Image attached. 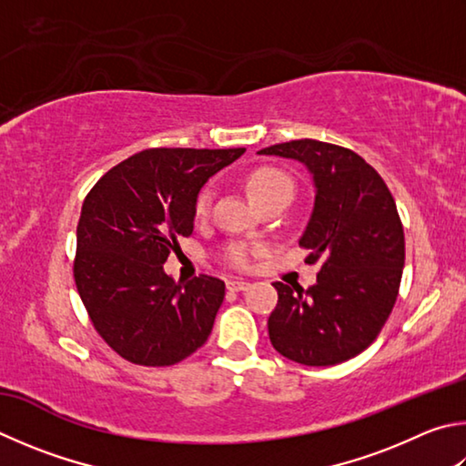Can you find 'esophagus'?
Segmentation results:
<instances>
[{
	"mask_svg": "<svg viewBox=\"0 0 466 466\" xmlns=\"http://www.w3.org/2000/svg\"><path fill=\"white\" fill-rule=\"evenodd\" d=\"M248 287H250V283L242 281V279H230V281H228V289L230 291H247Z\"/></svg>",
	"mask_w": 466,
	"mask_h": 466,
	"instance_id": "obj_1",
	"label": "esophagus"
}]
</instances>
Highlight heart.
I'll return each mask as SVG.
<instances>
[{
    "instance_id": "heart-1",
    "label": "heart",
    "mask_w": 466,
    "mask_h": 466,
    "mask_svg": "<svg viewBox=\"0 0 466 466\" xmlns=\"http://www.w3.org/2000/svg\"><path fill=\"white\" fill-rule=\"evenodd\" d=\"M247 191L248 198L255 199L258 196H265V193H273V191H293V183L289 177H287L283 171L279 168H270V167H262L252 171L247 179ZM211 201H214V189L206 187L199 191V196L196 199V216L198 218H206L209 214ZM228 258L234 267L238 268H247L250 265L252 258V250L247 247V244H234V247L228 250Z\"/></svg>"
}]
</instances>
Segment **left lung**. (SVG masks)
Here are the masks:
<instances>
[{
  "mask_svg": "<svg viewBox=\"0 0 466 466\" xmlns=\"http://www.w3.org/2000/svg\"><path fill=\"white\" fill-rule=\"evenodd\" d=\"M257 155L298 160L314 181L299 244L321 262L309 289L273 283L279 303L268 338L285 359L329 367L375 340L400 293L405 240L391 191L365 158L319 140H291Z\"/></svg>",
  "mask_w": 466,
  "mask_h": 466,
  "instance_id": "obj_1",
  "label": "left lung"
}]
</instances>
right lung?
I'll return each instance as SVG.
<instances>
[{"label":"right lung","instance_id":"add662e5","mask_svg":"<svg viewBox=\"0 0 466 466\" xmlns=\"http://www.w3.org/2000/svg\"><path fill=\"white\" fill-rule=\"evenodd\" d=\"M247 148H150L101 177L83 201L75 285L97 334L122 359L175 365L204 346L226 285L177 283L163 265L191 236L199 191Z\"/></svg>","mask_w":466,"mask_h":466}]
</instances>
